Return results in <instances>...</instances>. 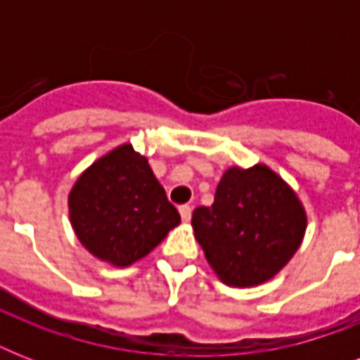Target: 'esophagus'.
Masks as SVG:
<instances>
[{
	"label": "esophagus",
	"instance_id": "esophagus-1",
	"mask_svg": "<svg viewBox=\"0 0 360 360\" xmlns=\"http://www.w3.org/2000/svg\"><path fill=\"white\" fill-rule=\"evenodd\" d=\"M179 213H181V219H183V222H188L192 217V207L191 205H181Z\"/></svg>",
	"mask_w": 360,
	"mask_h": 360
}]
</instances>
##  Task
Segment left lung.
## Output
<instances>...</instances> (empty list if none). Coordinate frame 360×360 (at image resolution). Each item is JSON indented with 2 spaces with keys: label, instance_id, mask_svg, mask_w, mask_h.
Returning a JSON list of instances; mask_svg holds the SVG:
<instances>
[{
  "label": "left lung",
  "instance_id": "8db88e82",
  "mask_svg": "<svg viewBox=\"0 0 360 360\" xmlns=\"http://www.w3.org/2000/svg\"><path fill=\"white\" fill-rule=\"evenodd\" d=\"M207 263L224 284H263L290 262L307 230V213L288 183L265 164L226 169L211 207L192 213Z\"/></svg>",
  "mask_w": 360,
  "mask_h": 360
}]
</instances>
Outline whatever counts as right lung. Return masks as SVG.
I'll use <instances>...</instances> for the list:
<instances>
[{"mask_svg": "<svg viewBox=\"0 0 360 360\" xmlns=\"http://www.w3.org/2000/svg\"><path fill=\"white\" fill-rule=\"evenodd\" d=\"M76 237L101 262L129 267L181 222L146 157L130 143L89 166L69 194Z\"/></svg>", "mask_w": 360, "mask_h": 360, "instance_id": "1", "label": "right lung"}]
</instances>
